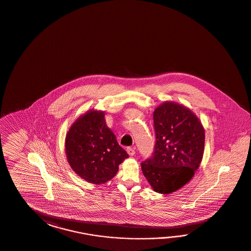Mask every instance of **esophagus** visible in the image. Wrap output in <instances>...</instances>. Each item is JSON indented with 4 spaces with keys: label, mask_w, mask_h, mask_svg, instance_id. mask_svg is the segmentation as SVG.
<instances>
[{
    "label": "esophagus",
    "mask_w": 251,
    "mask_h": 251,
    "mask_svg": "<svg viewBox=\"0 0 251 251\" xmlns=\"http://www.w3.org/2000/svg\"><path fill=\"white\" fill-rule=\"evenodd\" d=\"M126 151H127V153H128L130 156H134V154H135V151H134V148H132V147H127Z\"/></svg>",
    "instance_id": "obj_1"
}]
</instances>
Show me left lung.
I'll return each mask as SVG.
<instances>
[{
	"label": "left lung",
	"instance_id": "1",
	"mask_svg": "<svg viewBox=\"0 0 251 251\" xmlns=\"http://www.w3.org/2000/svg\"><path fill=\"white\" fill-rule=\"evenodd\" d=\"M156 137L151 158L141 163L152 190L169 194L184 186L202 160L205 133L193 111L166 101L153 112Z\"/></svg>",
	"mask_w": 251,
	"mask_h": 251
}]
</instances>
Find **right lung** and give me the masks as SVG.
I'll list each match as a JSON object with an SVG mask.
<instances>
[{"label": "right lung", "mask_w": 251, "mask_h": 251, "mask_svg": "<svg viewBox=\"0 0 251 251\" xmlns=\"http://www.w3.org/2000/svg\"><path fill=\"white\" fill-rule=\"evenodd\" d=\"M65 149L71 168L83 180L101 184L111 180L128 157L107 127L103 111H88L78 117L66 135Z\"/></svg>", "instance_id": "obj_1"}]
</instances>
